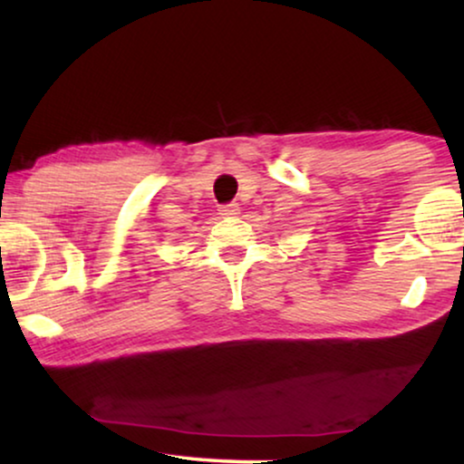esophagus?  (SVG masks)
<instances>
[{
    "label": "esophagus",
    "instance_id": "obj_1",
    "mask_svg": "<svg viewBox=\"0 0 464 464\" xmlns=\"http://www.w3.org/2000/svg\"><path fill=\"white\" fill-rule=\"evenodd\" d=\"M238 213H240V207L237 205V202H230V205L219 207V215H224V218H237Z\"/></svg>",
    "mask_w": 464,
    "mask_h": 464
}]
</instances>
